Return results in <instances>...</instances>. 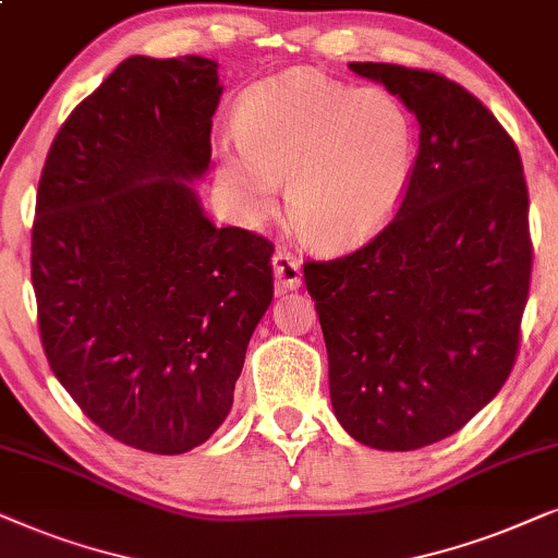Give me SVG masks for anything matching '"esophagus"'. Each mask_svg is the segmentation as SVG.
Listing matches in <instances>:
<instances>
[{"instance_id": "esophagus-1", "label": "esophagus", "mask_w": 558, "mask_h": 558, "mask_svg": "<svg viewBox=\"0 0 558 558\" xmlns=\"http://www.w3.org/2000/svg\"><path fill=\"white\" fill-rule=\"evenodd\" d=\"M272 275H275V286H278L280 291H295V288H301V280H303L301 263L291 255V252H283V250L275 252Z\"/></svg>"}]
</instances>
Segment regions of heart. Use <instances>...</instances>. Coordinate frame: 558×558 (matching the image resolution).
<instances>
[{"label": "heart", "mask_w": 558, "mask_h": 558, "mask_svg": "<svg viewBox=\"0 0 558 558\" xmlns=\"http://www.w3.org/2000/svg\"><path fill=\"white\" fill-rule=\"evenodd\" d=\"M234 135L236 143L217 150L227 189L263 219L288 178V217L318 250L347 252L375 240L411 191L415 124L385 88L286 73L242 96Z\"/></svg>", "instance_id": "heart-1"}]
</instances>
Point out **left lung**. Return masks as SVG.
<instances>
[{"label": "left lung", "instance_id": "left-lung-1", "mask_svg": "<svg viewBox=\"0 0 558 558\" xmlns=\"http://www.w3.org/2000/svg\"><path fill=\"white\" fill-rule=\"evenodd\" d=\"M418 119L411 191L373 242L306 263L331 408L354 441L413 451L457 434L508 380L531 283L518 147L454 81L349 63Z\"/></svg>", "mask_w": 558, "mask_h": 558}]
</instances>
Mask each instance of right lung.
Segmentation results:
<instances>
[{
	"mask_svg": "<svg viewBox=\"0 0 558 558\" xmlns=\"http://www.w3.org/2000/svg\"><path fill=\"white\" fill-rule=\"evenodd\" d=\"M219 63L132 56L50 145L33 288L50 369L111 439L185 454L232 411L272 244L206 217Z\"/></svg>",
	"mask_w": 558,
	"mask_h": 558,
	"instance_id": "right-lung-1",
	"label": "right lung"
}]
</instances>
